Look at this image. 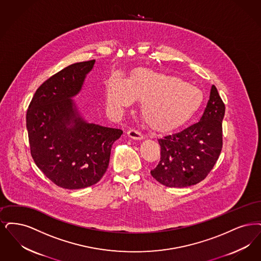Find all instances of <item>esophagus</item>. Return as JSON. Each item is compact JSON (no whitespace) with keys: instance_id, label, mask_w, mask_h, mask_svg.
<instances>
[{"instance_id":"1","label":"esophagus","mask_w":261,"mask_h":261,"mask_svg":"<svg viewBox=\"0 0 261 261\" xmlns=\"http://www.w3.org/2000/svg\"><path fill=\"white\" fill-rule=\"evenodd\" d=\"M127 136L133 139H136V140H140V139H143L144 136L142 134H140L138 130H136L135 128H132L129 130H127Z\"/></svg>"}]
</instances>
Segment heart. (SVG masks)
Masks as SVG:
<instances>
[{"label":"heart","instance_id":"b5f03b06","mask_svg":"<svg viewBox=\"0 0 261 261\" xmlns=\"http://www.w3.org/2000/svg\"><path fill=\"white\" fill-rule=\"evenodd\" d=\"M142 101L141 113L148 125L159 130L173 128L197 111L203 95L181 80L149 70H141L126 82L119 76L109 79L106 101L112 109Z\"/></svg>","mask_w":261,"mask_h":261}]
</instances>
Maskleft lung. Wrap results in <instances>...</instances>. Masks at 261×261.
<instances>
[{
	"mask_svg": "<svg viewBox=\"0 0 261 261\" xmlns=\"http://www.w3.org/2000/svg\"><path fill=\"white\" fill-rule=\"evenodd\" d=\"M225 105L216 87L200 121L181 132L158 139L161 158L151 175L168 187H187L207 176L222 149Z\"/></svg>",
	"mask_w": 261,
	"mask_h": 261,
	"instance_id": "obj_1",
	"label": "left lung"
}]
</instances>
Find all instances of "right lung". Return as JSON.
I'll return each instance as SVG.
<instances>
[{"instance_id":"obj_1","label":"right lung","mask_w":261,"mask_h":261,"mask_svg":"<svg viewBox=\"0 0 261 261\" xmlns=\"http://www.w3.org/2000/svg\"><path fill=\"white\" fill-rule=\"evenodd\" d=\"M95 60L71 64L45 81L26 114L31 156L45 176L64 189H81L101 179L119 128L89 124L71 99L79 93Z\"/></svg>"}]
</instances>
